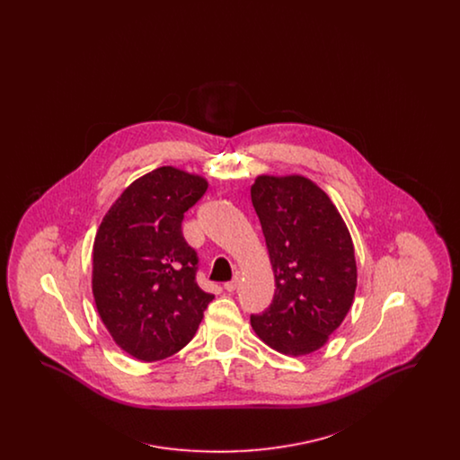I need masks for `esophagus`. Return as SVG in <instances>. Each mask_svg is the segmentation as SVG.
I'll return each mask as SVG.
<instances>
[{"instance_id":"1","label":"esophagus","mask_w":460,"mask_h":460,"mask_svg":"<svg viewBox=\"0 0 460 460\" xmlns=\"http://www.w3.org/2000/svg\"><path fill=\"white\" fill-rule=\"evenodd\" d=\"M238 286H240V274L236 272V274L233 276V279L224 285V289H226V291H234Z\"/></svg>"}]
</instances>
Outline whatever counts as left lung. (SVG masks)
<instances>
[{
  "mask_svg": "<svg viewBox=\"0 0 460 460\" xmlns=\"http://www.w3.org/2000/svg\"><path fill=\"white\" fill-rule=\"evenodd\" d=\"M252 203L276 279L272 304L250 315L252 328L286 355L319 350L353 302L350 233L328 195L302 175L257 177Z\"/></svg>",
  "mask_w": 460,
  "mask_h": 460,
  "instance_id": "obj_1",
  "label": "left lung"
}]
</instances>
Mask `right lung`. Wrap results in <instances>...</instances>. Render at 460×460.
I'll return each mask as SVG.
<instances>
[{
    "label": "right lung",
    "mask_w": 460,
    "mask_h": 460,
    "mask_svg": "<svg viewBox=\"0 0 460 460\" xmlns=\"http://www.w3.org/2000/svg\"><path fill=\"white\" fill-rule=\"evenodd\" d=\"M207 181L174 167L139 177L111 205L93 248V295L113 341L143 362L186 347L214 300L197 285L184 214Z\"/></svg>",
    "instance_id": "1"
}]
</instances>
